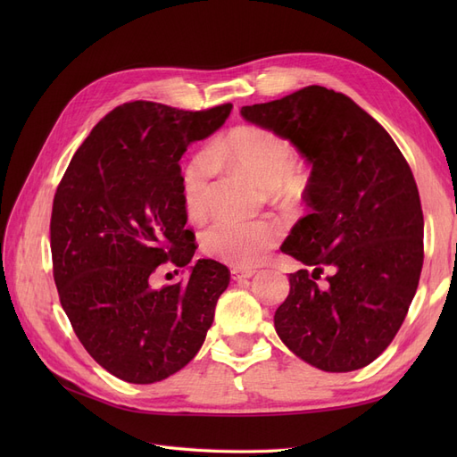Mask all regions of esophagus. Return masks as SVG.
<instances>
[{
    "label": "esophagus",
    "instance_id": "esophagus-1",
    "mask_svg": "<svg viewBox=\"0 0 457 457\" xmlns=\"http://www.w3.org/2000/svg\"><path fill=\"white\" fill-rule=\"evenodd\" d=\"M255 272L257 270H253V269H234L230 274H232V280H237V282H242V280H250L252 276H255Z\"/></svg>",
    "mask_w": 457,
    "mask_h": 457
}]
</instances>
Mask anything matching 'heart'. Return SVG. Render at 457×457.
Listing matches in <instances>:
<instances>
[{
    "label": "heart",
    "mask_w": 457,
    "mask_h": 457,
    "mask_svg": "<svg viewBox=\"0 0 457 457\" xmlns=\"http://www.w3.org/2000/svg\"><path fill=\"white\" fill-rule=\"evenodd\" d=\"M294 148L282 135L259 126H238L220 135L205 154L192 160L183 173V205L190 220L212 212L215 165H228L284 196L294 187ZM280 227L272 220L219 219L202 234L207 255L232 267H253L280 240Z\"/></svg>",
    "instance_id": "heart-1"
}]
</instances>
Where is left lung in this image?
Masks as SVG:
<instances>
[{"mask_svg": "<svg viewBox=\"0 0 457 457\" xmlns=\"http://www.w3.org/2000/svg\"><path fill=\"white\" fill-rule=\"evenodd\" d=\"M240 114L311 163V213L282 252L312 270L289 274L276 334L318 370H361L389 347L420 284L423 212L410 165L391 135L334 89L309 86ZM328 266L332 276L318 288Z\"/></svg>", "mask_w": 457, "mask_h": 457, "instance_id": "left-lung-1", "label": "left lung"}]
</instances>
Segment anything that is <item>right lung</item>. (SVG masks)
I'll use <instances>...</instances> for the list:
<instances>
[{"instance_id": "obj_1", "label": "right lung", "mask_w": 457, "mask_h": 457, "mask_svg": "<svg viewBox=\"0 0 457 457\" xmlns=\"http://www.w3.org/2000/svg\"><path fill=\"white\" fill-rule=\"evenodd\" d=\"M230 110L121 104L76 150L54 195L51 253L61 305L96 364L128 383H156L185 368L230 282L225 265L198 259L185 281L151 286L163 262L188 266L196 252L179 160Z\"/></svg>"}]
</instances>
